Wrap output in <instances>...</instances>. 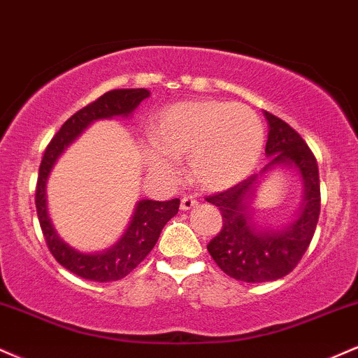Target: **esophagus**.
I'll return each instance as SVG.
<instances>
[{
    "label": "esophagus",
    "mask_w": 358,
    "mask_h": 358,
    "mask_svg": "<svg viewBox=\"0 0 358 358\" xmlns=\"http://www.w3.org/2000/svg\"><path fill=\"white\" fill-rule=\"evenodd\" d=\"M196 204H197V201L194 199V197L184 196L182 199H180V211H189V209L194 208Z\"/></svg>",
    "instance_id": "1"
}]
</instances>
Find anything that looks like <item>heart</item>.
Instances as JSON below:
<instances>
[{
    "mask_svg": "<svg viewBox=\"0 0 358 358\" xmlns=\"http://www.w3.org/2000/svg\"><path fill=\"white\" fill-rule=\"evenodd\" d=\"M147 164L171 174L169 157L187 159L189 174L206 191H224L250 176L264 142L262 120L245 103L191 100L171 105L155 120Z\"/></svg>",
    "mask_w": 358,
    "mask_h": 358,
    "instance_id": "b5f03b06",
    "label": "heart"
}]
</instances>
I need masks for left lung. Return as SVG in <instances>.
<instances>
[{"label": "left lung", "instance_id": "obj_1", "mask_svg": "<svg viewBox=\"0 0 358 358\" xmlns=\"http://www.w3.org/2000/svg\"><path fill=\"white\" fill-rule=\"evenodd\" d=\"M264 117L270 124L264 152L271 161L262 173L278 165L292 166L304 182L306 197L299 220L281 231L258 230L250 221L249 203L258 174L206 197L222 216L221 231L208 245L209 255L226 275L246 283L275 281L293 271L312 243L320 216V176L313 152L287 122L270 112Z\"/></svg>", "mask_w": 358, "mask_h": 358}]
</instances>
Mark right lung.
I'll return each mask as SVG.
<instances>
[{
    "label": "right lung",
    "instance_id": "1",
    "mask_svg": "<svg viewBox=\"0 0 358 358\" xmlns=\"http://www.w3.org/2000/svg\"><path fill=\"white\" fill-rule=\"evenodd\" d=\"M149 95V90L145 88H120L99 96L95 102L80 108L62 125V129L46 145L41 159L35 203L46 246L63 268L85 280L107 283L127 276L152 251L166 222L178 214L180 201H138L129 228L115 245L102 253H80L60 239L50 221L46 209V179L63 150L83 132L87 125L99 119H110L117 115L129 117L134 108Z\"/></svg>",
    "mask_w": 358,
    "mask_h": 358
}]
</instances>
